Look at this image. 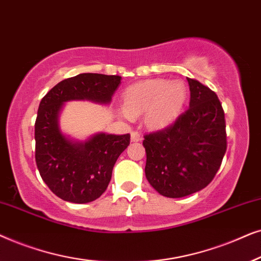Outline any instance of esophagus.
<instances>
[{
  "label": "esophagus",
  "mask_w": 261,
  "mask_h": 261,
  "mask_svg": "<svg viewBox=\"0 0 261 261\" xmlns=\"http://www.w3.org/2000/svg\"><path fill=\"white\" fill-rule=\"evenodd\" d=\"M141 140H142V136L137 133V131H133V133H131V141H133V142H140Z\"/></svg>",
  "instance_id": "esophagus-1"
}]
</instances>
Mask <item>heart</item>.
Wrapping results in <instances>:
<instances>
[{"label":"heart","instance_id":"1","mask_svg":"<svg viewBox=\"0 0 261 261\" xmlns=\"http://www.w3.org/2000/svg\"><path fill=\"white\" fill-rule=\"evenodd\" d=\"M124 105L120 114L131 119L145 113V121L151 127H165L181 111L186 100V88L180 81L147 80L130 86L124 93Z\"/></svg>","mask_w":261,"mask_h":261}]
</instances>
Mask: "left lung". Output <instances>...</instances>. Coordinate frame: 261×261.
Instances as JSON below:
<instances>
[{"instance_id":"8db88e82","label":"left lung","mask_w":261,"mask_h":261,"mask_svg":"<svg viewBox=\"0 0 261 261\" xmlns=\"http://www.w3.org/2000/svg\"><path fill=\"white\" fill-rule=\"evenodd\" d=\"M190 107L162 130L144 135L145 176L168 198L203 190L216 175L227 150L224 111L216 93L187 77Z\"/></svg>"}]
</instances>
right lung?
Here are the masks:
<instances>
[{"instance_id": "obj_1", "label": "right lung", "mask_w": 261, "mask_h": 261, "mask_svg": "<svg viewBox=\"0 0 261 261\" xmlns=\"http://www.w3.org/2000/svg\"><path fill=\"white\" fill-rule=\"evenodd\" d=\"M120 80L118 75L80 74L57 83L41 99L34 125L36 162L41 179L61 199L77 204L98 199L109 186L117 159L130 144L128 134L69 140L58 125L62 107L70 100L110 103Z\"/></svg>"}]
</instances>
